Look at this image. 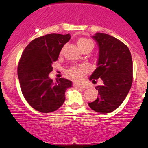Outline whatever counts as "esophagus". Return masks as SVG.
Segmentation results:
<instances>
[{
	"label": "esophagus",
	"mask_w": 148,
	"mask_h": 148,
	"mask_svg": "<svg viewBox=\"0 0 148 148\" xmlns=\"http://www.w3.org/2000/svg\"><path fill=\"white\" fill-rule=\"evenodd\" d=\"M73 87H84V86L82 85V84H80L76 83V82H74V83H73Z\"/></svg>",
	"instance_id": "obj_1"
}]
</instances>
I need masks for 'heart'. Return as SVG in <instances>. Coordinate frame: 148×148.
<instances>
[{
  "label": "heart",
  "mask_w": 148,
  "mask_h": 148,
  "mask_svg": "<svg viewBox=\"0 0 148 148\" xmlns=\"http://www.w3.org/2000/svg\"><path fill=\"white\" fill-rule=\"evenodd\" d=\"M92 43L88 39L86 38H81L78 40V47L82 48L84 47L87 44ZM88 71L87 66L85 65H81L78 66H73L68 70V75H70L72 78H73L74 80L80 81L84 78V75Z\"/></svg>",
  "instance_id": "b5f03b06"
}]
</instances>
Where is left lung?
Masks as SVG:
<instances>
[{
	"instance_id": "8db88e82",
	"label": "left lung",
	"mask_w": 148,
	"mask_h": 148,
	"mask_svg": "<svg viewBox=\"0 0 148 148\" xmlns=\"http://www.w3.org/2000/svg\"><path fill=\"white\" fill-rule=\"evenodd\" d=\"M92 38L99 46L97 67L90 76L95 83L101 79L102 85L97 86L99 96L89 103L92 110L99 113L114 111L124 101L133 82V61L130 49L121 40L105 33L97 32Z\"/></svg>"
}]
</instances>
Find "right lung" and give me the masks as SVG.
<instances>
[{"mask_svg":"<svg viewBox=\"0 0 148 148\" xmlns=\"http://www.w3.org/2000/svg\"><path fill=\"white\" fill-rule=\"evenodd\" d=\"M70 35L51 33L34 39L23 50L18 66L22 93L32 108L40 113L56 111L64 104L72 82L61 78L56 82L49 77L52 64L58 60Z\"/></svg>","mask_w":148,"mask_h":148,"instance_id":"1","label":"right lung"}]
</instances>
